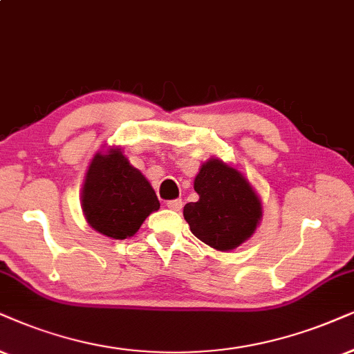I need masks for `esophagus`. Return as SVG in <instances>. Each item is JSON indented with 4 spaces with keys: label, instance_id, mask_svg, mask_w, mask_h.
<instances>
[{
    "label": "esophagus",
    "instance_id": "esophagus-1",
    "mask_svg": "<svg viewBox=\"0 0 354 354\" xmlns=\"http://www.w3.org/2000/svg\"><path fill=\"white\" fill-rule=\"evenodd\" d=\"M167 207L171 210H180L183 207V201L181 199H174V201H168Z\"/></svg>",
    "mask_w": 354,
    "mask_h": 354
}]
</instances>
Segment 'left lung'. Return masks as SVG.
<instances>
[{
	"instance_id": "8db88e82",
	"label": "left lung",
	"mask_w": 354,
	"mask_h": 354,
	"mask_svg": "<svg viewBox=\"0 0 354 354\" xmlns=\"http://www.w3.org/2000/svg\"><path fill=\"white\" fill-rule=\"evenodd\" d=\"M198 203L183 210L194 236L217 252H230L254 234L263 204L243 173L221 158H209L194 178Z\"/></svg>"
}]
</instances>
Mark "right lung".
<instances>
[{"label":"right lung","instance_id":"add662e5","mask_svg":"<svg viewBox=\"0 0 354 354\" xmlns=\"http://www.w3.org/2000/svg\"><path fill=\"white\" fill-rule=\"evenodd\" d=\"M88 225L113 240L133 236L160 203L150 181L132 167L120 147L100 150L89 162L82 187Z\"/></svg>","mask_w":354,"mask_h":354}]
</instances>
